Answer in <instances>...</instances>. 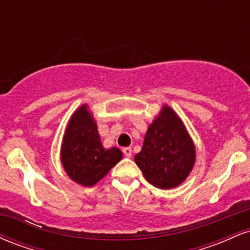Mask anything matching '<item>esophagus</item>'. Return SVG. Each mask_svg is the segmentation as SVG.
<instances>
[{
	"instance_id": "34e87169",
	"label": "esophagus",
	"mask_w": 250,
	"mask_h": 250,
	"mask_svg": "<svg viewBox=\"0 0 250 250\" xmlns=\"http://www.w3.org/2000/svg\"><path fill=\"white\" fill-rule=\"evenodd\" d=\"M122 151H123V154H125L127 157H130L131 156V148L130 147L123 148Z\"/></svg>"
}]
</instances>
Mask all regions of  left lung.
Masks as SVG:
<instances>
[{
	"instance_id": "left-lung-1",
	"label": "left lung",
	"mask_w": 250,
	"mask_h": 250,
	"mask_svg": "<svg viewBox=\"0 0 250 250\" xmlns=\"http://www.w3.org/2000/svg\"><path fill=\"white\" fill-rule=\"evenodd\" d=\"M195 146L183 122L168 105L149 125L134 160L146 180L160 189L180 186L195 165Z\"/></svg>"
}]
</instances>
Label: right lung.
Wrapping results in <instances>:
<instances>
[{
	"label": "right lung",
	"instance_id": "add662e5",
	"mask_svg": "<svg viewBox=\"0 0 250 250\" xmlns=\"http://www.w3.org/2000/svg\"><path fill=\"white\" fill-rule=\"evenodd\" d=\"M119 148H103L96 122L83 104L73 114L63 135L61 162L71 180L84 187L96 185L122 159Z\"/></svg>",
	"mask_w": 250,
	"mask_h": 250
}]
</instances>
